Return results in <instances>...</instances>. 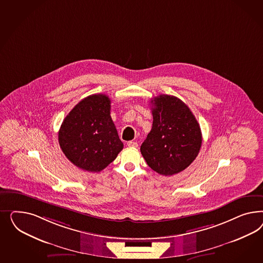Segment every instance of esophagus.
Wrapping results in <instances>:
<instances>
[{
	"label": "esophagus",
	"instance_id": "esophagus-1",
	"mask_svg": "<svg viewBox=\"0 0 263 263\" xmlns=\"http://www.w3.org/2000/svg\"><path fill=\"white\" fill-rule=\"evenodd\" d=\"M127 145L129 147H137V146H138V143H136V142L130 141V142H128Z\"/></svg>",
	"mask_w": 263,
	"mask_h": 263
}]
</instances>
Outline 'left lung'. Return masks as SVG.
Returning <instances> with one entry per match:
<instances>
[{
	"label": "left lung",
	"mask_w": 263,
	"mask_h": 263,
	"mask_svg": "<svg viewBox=\"0 0 263 263\" xmlns=\"http://www.w3.org/2000/svg\"><path fill=\"white\" fill-rule=\"evenodd\" d=\"M152 131L141 145L146 164L162 175L182 172L196 159L201 146V131L189 107L167 95L154 97Z\"/></svg>",
	"instance_id": "8db88e82"
}]
</instances>
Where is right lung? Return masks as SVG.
Listing matches in <instances>:
<instances>
[{"label": "right lung", "mask_w": 263, "mask_h": 263, "mask_svg": "<svg viewBox=\"0 0 263 263\" xmlns=\"http://www.w3.org/2000/svg\"><path fill=\"white\" fill-rule=\"evenodd\" d=\"M110 111V98L99 93L81 100L65 117L59 131V143L72 164L97 173L122 151L123 143Z\"/></svg>", "instance_id": "obj_1"}]
</instances>
